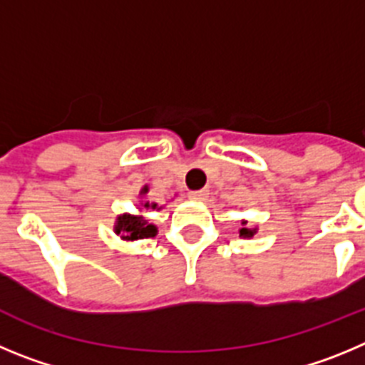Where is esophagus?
<instances>
[{"instance_id":"1","label":"esophagus","mask_w":365,"mask_h":365,"mask_svg":"<svg viewBox=\"0 0 365 365\" xmlns=\"http://www.w3.org/2000/svg\"><path fill=\"white\" fill-rule=\"evenodd\" d=\"M207 196H209V190H207V189L192 190V192H189V198L195 200V202H202V200H205Z\"/></svg>"}]
</instances>
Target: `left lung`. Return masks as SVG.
Returning a JSON list of instances; mask_svg holds the SVG:
<instances>
[{"mask_svg":"<svg viewBox=\"0 0 365 365\" xmlns=\"http://www.w3.org/2000/svg\"><path fill=\"white\" fill-rule=\"evenodd\" d=\"M238 232L240 238H252V236L258 232V227H256V225H249L247 220H242V222H240Z\"/></svg>","mask_w":365,"mask_h":365,"instance_id":"obj_1","label":"left lung"}]
</instances>
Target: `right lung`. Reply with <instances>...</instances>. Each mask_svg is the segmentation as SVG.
<instances>
[{"label": "right lung", "instance_id": "obj_1", "mask_svg": "<svg viewBox=\"0 0 365 365\" xmlns=\"http://www.w3.org/2000/svg\"><path fill=\"white\" fill-rule=\"evenodd\" d=\"M149 192V187L143 185L140 189V202H138V212L136 215H130V212H123V215L116 216V222H114V232L120 236L123 242H136V240L150 238V236L158 235V227L154 223H149V220L145 218V212H149L150 209H162L158 207V203L149 202V200H143V196Z\"/></svg>", "mask_w": 365, "mask_h": 365}]
</instances>
